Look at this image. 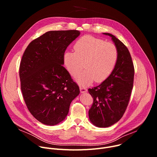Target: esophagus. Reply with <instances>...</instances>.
Returning <instances> with one entry per match:
<instances>
[{
	"label": "esophagus",
	"mask_w": 157,
	"mask_h": 157,
	"mask_svg": "<svg viewBox=\"0 0 157 157\" xmlns=\"http://www.w3.org/2000/svg\"><path fill=\"white\" fill-rule=\"evenodd\" d=\"M79 89H80V91L81 93H87V89L86 87H79Z\"/></svg>",
	"instance_id": "esophagus-1"
}]
</instances>
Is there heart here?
<instances>
[{"label": "heart", "mask_w": 157, "mask_h": 157, "mask_svg": "<svg viewBox=\"0 0 157 157\" xmlns=\"http://www.w3.org/2000/svg\"><path fill=\"white\" fill-rule=\"evenodd\" d=\"M74 52L67 51L63 61L70 75L75 76L83 66L86 69L75 78L81 86L102 82L114 71L118 59V50L114 44L91 35L79 38L74 45ZM84 64H83V63Z\"/></svg>", "instance_id": "b5f03b06"}]
</instances>
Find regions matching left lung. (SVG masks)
<instances>
[{"label": "left lung", "instance_id": "obj_1", "mask_svg": "<svg viewBox=\"0 0 157 157\" xmlns=\"http://www.w3.org/2000/svg\"><path fill=\"white\" fill-rule=\"evenodd\" d=\"M103 34L111 37L119 55L109 77L100 85L88 89L94 100L89 118L98 127H108L122 118L129 102L134 78V67L128 48L113 35Z\"/></svg>", "mask_w": 157, "mask_h": 157}]
</instances>
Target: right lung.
I'll use <instances>...</instances> for the list:
<instances>
[{"label": "right lung", "instance_id": "1", "mask_svg": "<svg viewBox=\"0 0 157 157\" xmlns=\"http://www.w3.org/2000/svg\"><path fill=\"white\" fill-rule=\"evenodd\" d=\"M78 30L49 31L33 40L20 64L21 90L27 107L41 123L55 125L63 121L79 88L64 67L66 49Z\"/></svg>", "mask_w": 157, "mask_h": 157}]
</instances>
